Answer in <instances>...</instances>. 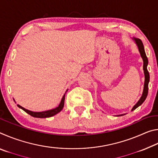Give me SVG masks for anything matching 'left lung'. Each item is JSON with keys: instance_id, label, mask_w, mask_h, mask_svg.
Here are the masks:
<instances>
[{"instance_id": "8db88e82", "label": "left lung", "mask_w": 158, "mask_h": 158, "mask_svg": "<svg viewBox=\"0 0 158 158\" xmlns=\"http://www.w3.org/2000/svg\"><path fill=\"white\" fill-rule=\"evenodd\" d=\"M132 40L135 41V44H137V46L138 47L139 52L140 53L141 57L143 59V73H144V77H145V81H144V85H143V93H142V95L140 98L137 104L133 106V108L132 109V111L135 110V109H137L138 106H139L140 105H142V103L145 101L146 98L148 95V83L150 81V75L148 73V69H147V66H148V58H147L146 53H145V50H144V47H143V44L142 43V42L140 39L139 38H135V37H133ZM126 114H120V115H117L116 116H123V115H125Z\"/></svg>"}]
</instances>
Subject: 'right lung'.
<instances>
[{"mask_svg": "<svg viewBox=\"0 0 158 158\" xmlns=\"http://www.w3.org/2000/svg\"><path fill=\"white\" fill-rule=\"evenodd\" d=\"M68 90H66L65 94H64V95L63 96V98H62V99H61L59 105H58V106H56V108H53L52 109H49V110H47V111H40V112L32 111L28 110V109H26L25 108H23V106H20L19 105H17V106H18V107H19L20 109H23V110L26 111V113L28 114L29 115H31V116H32L33 117H35V118H44L52 117L53 116H54V115L57 114L58 113H59V112L63 109V106H64V102H65V93H66L67 91H68ZM14 101H15V100H14Z\"/></svg>", "mask_w": 158, "mask_h": 158, "instance_id": "obj_1", "label": "right lung"}]
</instances>
